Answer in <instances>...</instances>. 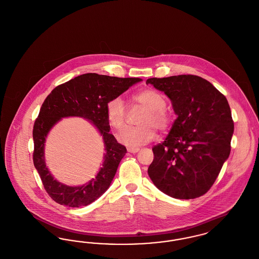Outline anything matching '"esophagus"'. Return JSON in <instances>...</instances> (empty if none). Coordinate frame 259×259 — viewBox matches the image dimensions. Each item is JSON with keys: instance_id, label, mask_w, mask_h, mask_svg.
Masks as SVG:
<instances>
[{"instance_id": "1", "label": "esophagus", "mask_w": 259, "mask_h": 259, "mask_svg": "<svg viewBox=\"0 0 259 259\" xmlns=\"http://www.w3.org/2000/svg\"><path fill=\"white\" fill-rule=\"evenodd\" d=\"M127 150H128V152H130V153H137L138 151H140V148H127Z\"/></svg>"}]
</instances>
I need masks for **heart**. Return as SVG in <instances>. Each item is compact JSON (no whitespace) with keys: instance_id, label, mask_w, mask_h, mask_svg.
I'll list each match as a JSON object with an SVG mask.
<instances>
[{"instance_id":"1","label":"heart","mask_w":259,"mask_h":259,"mask_svg":"<svg viewBox=\"0 0 259 259\" xmlns=\"http://www.w3.org/2000/svg\"><path fill=\"white\" fill-rule=\"evenodd\" d=\"M132 100L136 105L145 110L139 120L141 126L126 129L118 136V140L125 146L135 148L151 142L156 135L155 128L159 131L167 130L171 125L172 118L165 109L166 99L154 89L141 90L132 96ZM106 112L111 127L117 131L123 130L127 116L123 99L118 96L111 98L107 104Z\"/></svg>"}]
</instances>
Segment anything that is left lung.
Here are the masks:
<instances>
[{
	"mask_svg": "<svg viewBox=\"0 0 259 259\" xmlns=\"http://www.w3.org/2000/svg\"><path fill=\"white\" fill-rule=\"evenodd\" d=\"M178 115L165 141L152 148L148 176L163 193L194 199L208 192L230 154L234 122L227 99L193 74L148 78Z\"/></svg>",
	"mask_w": 259,
	"mask_h": 259,
	"instance_id": "obj_1",
	"label": "left lung"
}]
</instances>
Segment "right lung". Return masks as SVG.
<instances>
[{
	"label": "right lung",
	"mask_w": 259,
	"mask_h": 259,
	"mask_svg": "<svg viewBox=\"0 0 259 259\" xmlns=\"http://www.w3.org/2000/svg\"><path fill=\"white\" fill-rule=\"evenodd\" d=\"M138 77H115L89 73L55 87L41 105L33 129V161L42 185L56 203L79 208L98 199L110 187L117 167L127 152L110 133L107 118L108 102L141 81ZM83 117L95 124L103 137L105 155L102 167L94 179L79 187L57 182L50 174L44 160V143L51 128L63 117Z\"/></svg>",
	"instance_id": "right-lung-1"
}]
</instances>
